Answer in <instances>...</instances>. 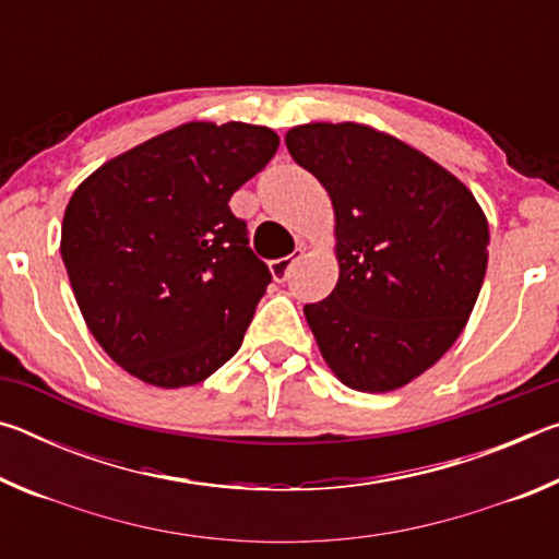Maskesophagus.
I'll return each instance as SVG.
<instances>
[{
    "label": "esophagus",
    "mask_w": 559,
    "mask_h": 559,
    "mask_svg": "<svg viewBox=\"0 0 559 559\" xmlns=\"http://www.w3.org/2000/svg\"><path fill=\"white\" fill-rule=\"evenodd\" d=\"M298 259H300V257H296V253H290V257H286V259L271 261V276H273V281H278V283L286 281V278L290 276L293 263H296Z\"/></svg>",
    "instance_id": "esophagus-1"
}]
</instances>
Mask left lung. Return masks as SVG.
<instances>
[{
	"label": "left lung",
	"mask_w": 559,
	"mask_h": 559,
	"mask_svg": "<svg viewBox=\"0 0 559 559\" xmlns=\"http://www.w3.org/2000/svg\"><path fill=\"white\" fill-rule=\"evenodd\" d=\"M286 147L335 212L337 286L302 308L320 353L349 390H400L466 328L488 266L486 214L449 169L362 122H308Z\"/></svg>",
	"instance_id": "1"
}]
</instances>
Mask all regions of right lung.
Segmentation results:
<instances>
[{
    "label": "right lung",
    "mask_w": 559,
    "mask_h": 559,
    "mask_svg": "<svg viewBox=\"0 0 559 559\" xmlns=\"http://www.w3.org/2000/svg\"><path fill=\"white\" fill-rule=\"evenodd\" d=\"M249 122H185L83 179L61 259L91 335L163 390L200 384L236 355L271 271L249 249L231 194L276 155Z\"/></svg>",
    "instance_id": "add662e5"
}]
</instances>
